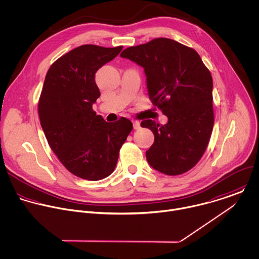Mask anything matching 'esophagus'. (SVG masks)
<instances>
[{"label": "esophagus", "mask_w": 259, "mask_h": 259, "mask_svg": "<svg viewBox=\"0 0 259 259\" xmlns=\"http://www.w3.org/2000/svg\"><path fill=\"white\" fill-rule=\"evenodd\" d=\"M133 124H134V128H135V130H140V128H141V123H140V121L134 120V121H133Z\"/></svg>", "instance_id": "34e87169"}]
</instances>
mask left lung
Masks as SVG:
<instances>
[{"label":"left lung","instance_id":"8db88e82","mask_svg":"<svg viewBox=\"0 0 259 259\" xmlns=\"http://www.w3.org/2000/svg\"><path fill=\"white\" fill-rule=\"evenodd\" d=\"M121 58L145 69L149 98L168 117L164 125L141 122L155 137L146 152L149 164L166 175L193 168L208 145L212 126V78L199 55L169 38L125 49Z\"/></svg>","mask_w":259,"mask_h":259}]
</instances>
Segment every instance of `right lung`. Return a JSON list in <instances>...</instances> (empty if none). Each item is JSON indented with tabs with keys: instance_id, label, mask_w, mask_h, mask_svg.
<instances>
[{
	"instance_id": "obj_1",
	"label": "right lung",
	"mask_w": 259,
	"mask_h": 259,
	"mask_svg": "<svg viewBox=\"0 0 259 259\" xmlns=\"http://www.w3.org/2000/svg\"><path fill=\"white\" fill-rule=\"evenodd\" d=\"M122 48L78 47L58 59L46 76L38 101L41 127L62 164L83 179L109 176L133 131L130 119L120 117L110 123L92 108L100 96L95 74Z\"/></svg>"
}]
</instances>
